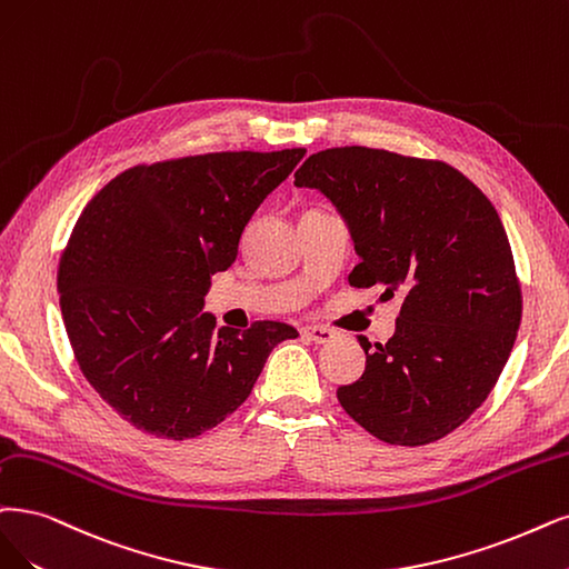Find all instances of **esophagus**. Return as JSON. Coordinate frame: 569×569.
Segmentation results:
<instances>
[{"instance_id": "obj_1", "label": "esophagus", "mask_w": 569, "mask_h": 569, "mask_svg": "<svg viewBox=\"0 0 569 569\" xmlns=\"http://www.w3.org/2000/svg\"><path fill=\"white\" fill-rule=\"evenodd\" d=\"M302 335L307 340H311L313 345H328V342L338 338V332L326 328V326H307V328H302Z\"/></svg>"}]
</instances>
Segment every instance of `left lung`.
I'll return each instance as SVG.
<instances>
[{
	"mask_svg": "<svg viewBox=\"0 0 569 569\" xmlns=\"http://www.w3.org/2000/svg\"><path fill=\"white\" fill-rule=\"evenodd\" d=\"M296 187L319 189L349 227L356 288L401 290L387 345L359 338L366 372L340 387L347 415L391 446H427L480 408L509 361L522 298L490 199L443 161L370 147L311 154Z\"/></svg>",
	"mask_w": 569,
	"mask_h": 569,
	"instance_id": "obj_1",
	"label": "left lung"
}]
</instances>
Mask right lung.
<instances>
[{"instance_id":"obj_1","label":"right lung","mask_w":569,"mask_h":569,"mask_svg":"<svg viewBox=\"0 0 569 569\" xmlns=\"http://www.w3.org/2000/svg\"><path fill=\"white\" fill-rule=\"evenodd\" d=\"M307 150L216 152L136 166L81 210L58 267L62 321L89 385L126 422L184 440L218 427L298 330L220 328L210 277L237 260L260 203Z\"/></svg>"}]
</instances>
